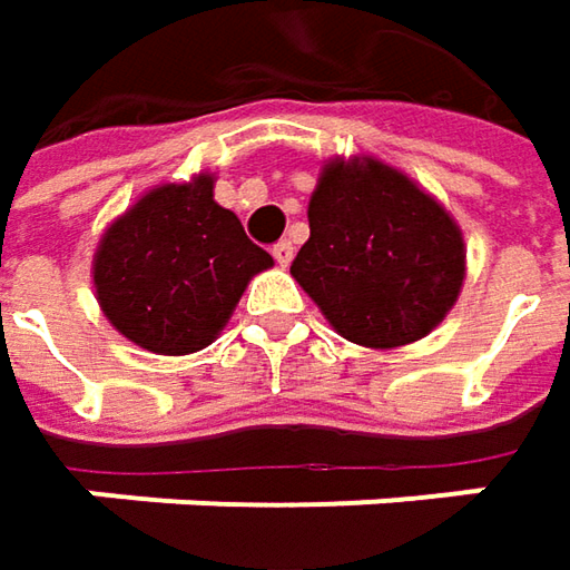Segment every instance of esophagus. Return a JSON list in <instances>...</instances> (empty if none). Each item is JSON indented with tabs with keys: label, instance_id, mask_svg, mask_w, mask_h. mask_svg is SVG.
<instances>
[{
	"label": "esophagus",
	"instance_id": "esophagus-1",
	"mask_svg": "<svg viewBox=\"0 0 570 570\" xmlns=\"http://www.w3.org/2000/svg\"><path fill=\"white\" fill-rule=\"evenodd\" d=\"M273 256L278 266H288L292 263V256H295V247H292V240H278L273 247Z\"/></svg>",
	"mask_w": 570,
	"mask_h": 570
}]
</instances>
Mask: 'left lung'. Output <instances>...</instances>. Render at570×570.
<instances>
[{"label":"left lung","mask_w":570,"mask_h":570,"mask_svg":"<svg viewBox=\"0 0 570 570\" xmlns=\"http://www.w3.org/2000/svg\"><path fill=\"white\" fill-rule=\"evenodd\" d=\"M292 275L348 342L396 348L448 317L466 275L463 234L405 174L330 161Z\"/></svg>","instance_id":"obj_1"}]
</instances>
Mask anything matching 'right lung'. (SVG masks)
Segmentation results:
<instances>
[{
    "label": "right lung",
    "mask_w": 570,
    "mask_h": 570,
    "mask_svg": "<svg viewBox=\"0 0 570 570\" xmlns=\"http://www.w3.org/2000/svg\"><path fill=\"white\" fill-rule=\"evenodd\" d=\"M269 266L273 256L212 199V177L199 174L145 193L107 228L95 288L126 340L158 355H189L222 333L247 282Z\"/></svg>",
    "instance_id": "add662e5"
}]
</instances>
